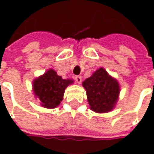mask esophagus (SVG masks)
Segmentation results:
<instances>
[{"mask_svg": "<svg viewBox=\"0 0 154 154\" xmlns=\"http://www.w3.org/2000/svg\"><path fill=\"white\" fill-rule=\"evenodd\" d=\"M75 81H76V82L78 84H80L82 82V77L81 76H76L75 77Z\"/></svg>", "mask_w": 154, "mask_h": 154, "instance_id": "1", "label": "esophagus"}]
</instances>
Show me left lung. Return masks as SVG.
<instances>
[{"label": "left lung", "mask_w": 154, "mask_h": 154, "mask_svg": "<svg viewBox=\"0 0 154 154\" xmlns=\"http://www.w3.org/2000/svg\"><path fill=\"white\" fill-rule=\"evenodd\" d=\"M87 91L90 109L96 113L112 111L118 102L120 87L118 81L111 77L104 67L95 71L82 82Z\"/></svg>", "instance_id": "left-lung-1"}]
</instances>
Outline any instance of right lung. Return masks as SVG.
I'll return each mask as SVG.
<instances>
[{
	"mask_svg": "<svg viewBox=\"0 0 154 154\" xmlns=\"http://www.w3.org/2000/svg\"><path fill=\"white\" fill-rule=\"evenodd\" d=\"M72 79H63L54 69H48L33 81V91L43 107L54 109L63 99L65 89L72 84Z\"/></svg>",
	"mask_w": 154,
	"mask_h": 154,
	"instance_id": "right-lung-1",
	"label": "right lung"
}]
</instances>
